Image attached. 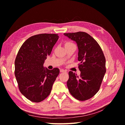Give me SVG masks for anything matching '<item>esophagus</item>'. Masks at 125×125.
Masks as SVG:
<instances>
[{"mask_svg": "<svg viewBox=\"0 0 125 125\" xmlns=\"http://www.w3.org/2000/svg\"><path fill=\"white\" fill-rule=\"evenodd\" d=\"M66 71H67L65 70H64V69H60V72H61V73L66 72Z\"/></svg>", "mask_w": 125, "mask_h": 125, "instance_id": "1", "label": "esophagus"}]
</instances>
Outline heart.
Returning <instances> with one entry per match:
<instances>
[{
	"mask_svg": "<svg viewBox=\"0 0 125 125\" xmlns=\"http://www.w3.org/2000/svg\"><path fill=\"white\" fill-rule=\"evenodd\" d=\"M68 43H70V42H67V43H65V44H68Z\"/></svg>",
	"mask_w": 125,
	"mask_h": 125,
	"instance_id": "obj_1",
	"label": "heart"
}]
</instances>
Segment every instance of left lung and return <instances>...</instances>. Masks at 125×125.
I'll use <instances>...</instances> for the list:
<instances>
[{"label": "left lung", "instance_id": "left-lung-1", "mask_svg": "<svg viewBox=\"0 0 125 125\" xmlns=\"http://www.w3.org/2000/svg\"><path fill=\"white\" fill-rule=\"evenodd\" d=\"M75 41L78 48V77L69 72L67 86L71 94L78 100H86L99 91L106 73V60L100 46L89 34L83 31L64 33Z\"/></svg>", "mask_w": 125, "mask_h": 125}]
</instances>
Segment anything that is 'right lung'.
<instances>
[{
  "mask_svg": "<svg viewBox=\"0 0 125 125\" xmlns=\"http://www.w3.org/2000/svg\"><path fill=\"white\" fill-rule=\"evenodd\" d=\"M58 34H40L30 37L22 44L15 60V76L21 93L31 102H41L48 96L60 73L43 67L58 39Z\"/></svg>",
  "mask_w": 125,
  "mask_h": 125,
  "instance_id": "obj_1",
  "label": "right lung"
}]
</instances>
